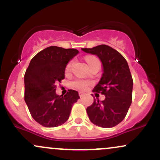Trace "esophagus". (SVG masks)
<instances>
[{"label":"esophagus","mask_w":160,"mask_h":160,"mask_svg":"<svg viewBox=\"0 0 160 160\" xmlns=\"http://www.w3.org/2000/svg\"><path fill=\"white\" fill-rule=\"evenodd\" d=\"M79 95H80V98H82V97H83L84 93H83V92H79Z\"/></svg>","instance_id":"obj_1"}]
</instances>
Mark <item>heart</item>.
I'll return each mask as SVG.
<instances>
[{"label":"heart","mask_w":160,"mask_h":160,"mask_svg":"<svg viewBox=\"0 0 160 160\" xmlns=\"http://www.w3.org/2000/svg\"><path fill=\"white\" fill-rule=\"evenodd\" d=\"M86 61L87 62L88 65H90L91 64L94 63L95 62H99L96 58H95V57H87V58H86ZM71 65H72V62H70L67 65V66H66V72H68L70 71ZM72 85L74 87L76 88V89H80V90H85V89H87L88 86H89V82L82 80H76L72 82Z\"/></svg>","instance_id":"b5f03b06"}]
</instances>
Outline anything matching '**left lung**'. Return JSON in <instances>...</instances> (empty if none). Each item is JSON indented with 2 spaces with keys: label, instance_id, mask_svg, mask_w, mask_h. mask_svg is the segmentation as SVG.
I'll use <instances>...</instances> for the list:
<instances>
[{
  "label": "left lung",
  "instance_id": "obj_1",
  "mask_svg": "<svg viewBox=\"0 0 160 160\" xmlns=\"http://www.w3.org/2000/svg\"><path fill=\"white\" fill-rule=\"evenodd\" d=\"M81 49L98 56L103 71L93 91L104 95L105 99H94L86 108L89 120L100 127H113L123 120L132 104L133 80L127 62L118 51L107 45Z\"/></svg>",
  "mask_w": 160,
  "mask_h": 160
}]
</instances>
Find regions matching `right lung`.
Masks as SVG:
<instances>
[{
	"label": "right lung",
	"mask_w": 160,
	"mask_h": 160,
	"mask_svg": "<svg viewBox=\"0 0 160 160\" xmlns=\"http://www.w3.org/2000/svg\"><path fill=\"white\" fill-rule=\"evenodd\" d=\"M78 53L76 49L51 46L38 52L25 71V102L34 120L44 127L65 123L80 98L72 89L64 96L56 93V82L65 78L66 66Z\"/></svg>",
	"instance_id": "1"
}]
</instances>
